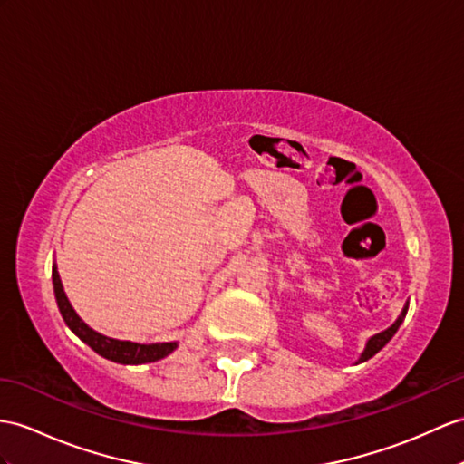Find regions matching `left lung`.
I'll list each match as a JSON object with an SVG mask.
<instances>
[{"instance_id":"obj_1","label":"left lung","mask_w":464,"mask_h":464,"mask_svg":"<svg viewBox=\"0 0 464 464\" xmlns=\"http://www.w3.org/2000/svg\"><path fill=\"white\" fill-rule=\"evenodd\" d=\"M405 313H408V307L403 309V313H401V317L395 321L388 331H383V333H380V334H376V336H372L370 341H368V344H366V350L362 353V356H360V362H366L368 358H372L374 354H378L380 350L386 346L390 341H392V336L395 334V331L400 329V324H401V321H403V317H405Z\"/></svg>"}]
</instances>
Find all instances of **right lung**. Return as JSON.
Instances as JSON below:
<instances>
[{
	"label": "right lung",
	"mask_w": 464,
	"mask_h": 464,
	"mask_svg": "<svg viewBox=\"0 0 464 464\" xmlns=\"http://www.w3.org/2000/svg\"><path fill=\"white\" fill-rule=\"evenodd\" d=\"M53 285H54V297L59 303V309L64 323L69 324V329L86 343L90 348L104 356L111 362L118 364H147L155 362V360H161L167 354H171L177 348V343H161V344H138L130 341H116V338H108L96 331L90 329V326L78 317L74 309L71 307L69 299L64 295V289L61 284V276L56 267H53Z\"/></svg>",
	"instance_id": "1"
}]
</instances>
